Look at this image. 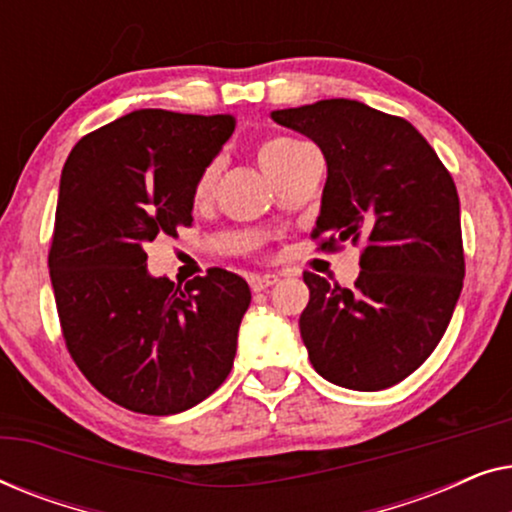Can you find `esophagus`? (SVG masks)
<instances>
[{"label": "esophagus", "instance_id": "34e87169", "mask_svg": "<svg viewBox=\"0 0 512 512\" xmlns=\"http://www.w3.org/2000/svg\"><path fill=\"white\" fill-rule=\"evenodd\" d=\"M279 282L277 275H263V277H254L251 279V289L256 293H261L265 289H270V286H275Z\"/></svg>", "mask_w": 512, "mask_h": 512}]
</instances>
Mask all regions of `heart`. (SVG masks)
I'll use <instances>...</instances> for the list:
<instances>
[{
  "instance_id": "obj_1",
  "label": "heart",
  "mask_w": 512,
  "mask_h": 512,
  "mask_svg": "<svg viewBox=\"0 0 512 512\" xmlns=\"http://www.w3.org/2000/svg\"><path fill=\"white\" fill-rule=\"evenodd\" d=\"M298 146H300V142H296V139H289V137L268 139V142H263L261 149H258V160H261V167L272 177V174H275L279 167H282L286 160L293 156V151H296ZM216 177H219V163H209L205 170L200 172L198 181H195V188H193L195 200L202 202L209 198V193H212V188L216 184Z\"/></svg>"
}]
</instances>
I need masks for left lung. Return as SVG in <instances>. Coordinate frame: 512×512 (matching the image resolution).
Masks as SVG:
<instances>
[{
    "instance_id": "1",
    "label": "left lung",
    "mask_w": 512,
    "mask_h": 512,
    "mask_svg": "<svg viewBox=\"0 0 512 512\" xmlns=\"http://www.w3.org/2000/svg\"><path fill=\"white\" fill-rule=\"evenodd\" d=\"M272 121L310 137L326 160L314 237L321 249L363 244L354 289L305 272L300 338L338 387H394L429 359L464 286L459 195L429 142L398 116L356 100L277 109Z\"/></svg>"
}]
</instances>
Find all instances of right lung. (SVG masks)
<instances>
[{
	"mask_svg": "<svg viewBox=\"0 0 512 512\" xmlns=\"http://www.w3.org/2000/svg\"><path fill=\"white\" fill-rule=\"evenodd\" d=\"M233 114L137 109L90 132L60 177L48 270L69 354L93 387L144 415H177L221 387L251 291L212 268L177 286L144 247L193 223V188Z\"/></svg>",
	"mask_w": 512,
	"mask_h": 512,
	"instance_id": "obj_1",
	"label": "right lung"
}]
</instances>
